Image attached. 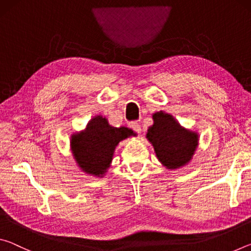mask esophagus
Segmentation results:
<instances>
[{"label": "esophagus", "instance_id": "1", "mask_svg": "<svg viewBox=\"0 0 251 251\" xmlns=\"http://www.w3.org/2000/svg\"><path fill=\"white\" fill-rule=\"evenodd\" d=\"M130 127L136 131V133H138V134L142 133V127H141V125L138 124L137 122H133V123H131Z\"/></svg>", "mask_w": 251, "mask_h": 251}]
</instances>
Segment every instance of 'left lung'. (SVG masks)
<instances>
[{
	"label": "left lung",
	"instance_id": "left-lung-1",
	"mask_svg": "<svg viewBox=\"0 0 251 251\" xmlns=\"http://www.w3.org/2000/svg\"><path fill=\"white\" fill-rule=\"evenodd\" d=\"M154 124L146 138L154 147L159 163L169 171H177L190 163L199 144L196 130L185 128L172 114L163 110L152 114Z\"/></svg>",
	"mask_w": 251,
	"mask_h": 251
}]
</instances>
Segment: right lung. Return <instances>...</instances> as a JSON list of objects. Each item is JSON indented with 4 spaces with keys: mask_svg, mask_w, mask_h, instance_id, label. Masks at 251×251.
Returning a JSON list of instances; mask_svg holds the SVG:
<instances>
[{
    "mask_svg": "<svg viewBox=\"0 0 251 251\" xmlns=\"http://www.w3.org/2000/svg\"><path fill=\"white\" fill-rule=\"evenodd\" d=\"M134 136L125 126L109 125L107 118L96 115L83 130L71 135V151L77 167L90 176L103 178L112 165L118 144Z\"/></svg>",
    "mask_w": 251,
    "mask_h": 251,
    "instance_id": "1",
    "label": "right lung"
}]
</instances>
